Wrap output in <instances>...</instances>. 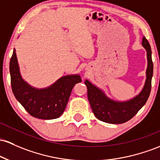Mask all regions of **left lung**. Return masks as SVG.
<instances>
[{"label":"left lung","mask_w":160,"mask_h":160,"mask_svg":"<svg viewBox=\"0 0 160 160\" xmlns=\"http://www.w3.org/2000/svg\"><path fill=\"white\" fill-rule=\"evenodd\" d=\"M142 46L147 51V68L146 81L140 92L127 101H117L108 97L104 91L88 80H85L87 87V96L95 116L102 122L109 124H122L138 113L147 102L151 90V80L153 73L152 52L147 38L143 37Z\"/></svg>","instance_id":"1"}]
</instances>
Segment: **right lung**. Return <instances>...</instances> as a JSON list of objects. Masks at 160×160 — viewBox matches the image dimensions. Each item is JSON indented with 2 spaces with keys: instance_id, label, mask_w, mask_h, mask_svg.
<instances>
[{
  "instance_id": "right-lung-1",
  "label": "right lung",
  "mask_w": 160,
  "mask_h": 160,
  "mask_svg": "<svg viewBox=\"0 0 160 160\" xmlns=\"http://www.w3.org/2000/svg\"><path fill=\"white\" fill-rule=\"evenodd\" d=\"M12 91L17 101L32 116L44 120L57 118L63 114L75 84L82 81L79 74L61 77L48 87L38 89L22 79L16 50L10 62Z\"/></svg>"
}]
</instances>
